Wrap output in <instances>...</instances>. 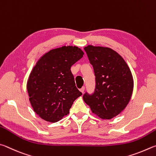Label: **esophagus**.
Here are the masks:
<instances>
[{"label":"esophagus","instance_id":"esophagus-1","mask_svg":"<svg viewBox=\"0 0 156 156\" xmlns=\"http://www.w3.org/2000/svg\"><path fill=\"white\" fill-rule=\"evenodd\" d=\"M84 90H85V87L83 86L82 88H81L80 90V92H82V93H83V92H84Z\"/></svg>","mask_w":156,"mask_h":156}]
</instances>
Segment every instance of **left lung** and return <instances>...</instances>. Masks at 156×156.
Wrapping results in <instances>:
<instances>
[{
  "label": "left lung",
  "instance_id": "left-lung-1",
  "mask_svg": "<svg viewBox=\"0 0 156 156\" xmlns=\"http://www.w3.org/2000/svg\"><path fill=\"white\" fill-rule=\"evenodd\" d=\"M84 50L94 68L96 86L92 94H83V101L101 119H112L126 108L132 97V72L113 49L88 45Z\"/></svg>",
  "mask_w": 156,
  "mask_h": 156
}]
</instances>
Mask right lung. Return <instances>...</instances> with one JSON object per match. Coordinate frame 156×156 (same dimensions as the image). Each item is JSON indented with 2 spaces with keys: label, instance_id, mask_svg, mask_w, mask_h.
Listing matches in <instances>:
<instances>
[{
  "label": "right lung",
  "instance_id": "1",
  "mask_svg": "<svg viewBox=\"0 0 156 156\" xmlns=\"http://www.w3.org/2000/svg\"><path fill=\"white\" fill-rule=\"evenodd\" d=\"M83 54L77 46H64L43 55L33 68L27 89L34 111L41 119L59 121L82 94L75 86L70 68Z\"/></svg>",
  "mask_w": 156,
  "mask_h": 156
}]
</instances>
